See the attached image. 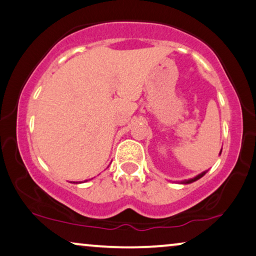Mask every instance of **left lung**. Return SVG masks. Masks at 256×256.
Instances as JSON below:
<instances>
[{"mask_svg": "<svg viewBox=\"0 0 256 256\" xmlns=\"http://www.w3.org/2000/svg\"><path fill=\"white\" fill-rule=\"evenodd\" d=\"M221 151H222V148H221ZM221 151H220V154H221ZM207 173V171H204V172H202L200 173V174H198L196 176H194V178H190V179H187V180H182V182H179V184H190V182H196V180H199L200 178H202V176H204Z\"/></svg>", "mask_w": 256, "mask_h": 256, "instance_id": "1", "label": "left lung"}]
</instances>
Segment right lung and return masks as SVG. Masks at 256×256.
<instances>
[{
    "instance_id": "1",
    "label": "right lung",
    "mask_w": 256,
    "mask_h": 256,
    "mask_svg": "<svg viewBox=\"0 0 256 256\" xmlns=\"http://www.w3.org/2000/svg\"><path fill=\"white\" fill-rule=\"evenodd\" d=\"M80 182H76V184H80Z\"/></svg>"
}]
</instances>
